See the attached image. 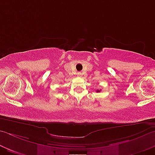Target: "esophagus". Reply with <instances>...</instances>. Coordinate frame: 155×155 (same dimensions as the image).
<instances>
[{"label":"esophagus","mask_w":155,"mask_h":155,"mask_svg":"<svg viewBox=\"0 0 155 155\" xmlns=\"http://www.w3.org/2000/svg\"><path fill=\"white\" fill-rule=\"evenodd\" d=\"M81 75H82V74H81V72H78V77H81Z\"/></svg>","instance_id":"1"}]
</instances>
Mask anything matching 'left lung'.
<instances>
[{"instance_id": "1", "label": "left lung", "mask_w": 155, "mask_h": 155, "mask_svg": "<svg viewBox=\"0 0 155 155\" xmlns=\"http://www.w3.org/2000/svg\"><path fill=\"white\" fill-rule=\"evenodd\" d=\"M100 91H101V90H98V89H97V91H96V92H100Z\"/></svg>"}]
</instances>
